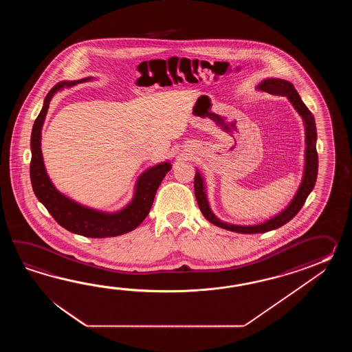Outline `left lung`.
I'll return each instance as SVG.
<instances>
[{"instance_id": "obj_1", "label": "left lung", "mask_w": 352, "mask_h": 352, "mask_svg": "<svg viewBox=\"0 0 352 352\" xmlns=\"http://www.w3.org/2000/svg\"><path fill=\"white\" fill-rule=\"evenodd\" d=\"M256 89L267 91V93L274 94V96L288 98V100L292 103L294 109L302 117L303 123H305V131H306V155H305L306 164H305L303 179H302L298 191H297V194L294 195L291 204L282 212H279L278 215L264 221L262 224L248 225V226L247 225L224 223L219 217H215V214L210 209L204 179L200 173L196 171L194 179L195 196H196L197 205L201 210L202 215L206 217L211 224L217 225L219 228H223V229L230 230V232H241V234L270 232V230L280 228L282 225L288 223L289 220H292L293 217L298 214L299 210L302 209V206L305 205L308 195L311 194V191L314 190L316 179H317V171H318V155L316 150L317 131H316L314 114L309 112L306 104L302 102V99L299 97L297 90L294 89L292 82H287L283 79L270 78V79H265L264 82H261L256 87Z\"/></svg>"}]
</instances>
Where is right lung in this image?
<instances>
[{
	"label": "right lung",
	"instance_id": "right-lung-1",
	"mask_svg": "<svg viewBox=\"0 0 352 352\" xmlns=\"http://www.w3.org/2000/svg\"><path fill=\"white\" fill-rule=\"evenodd\" d=\"M88 80H91V78H84L76 82H60L47 93L31 132V185L38 201L45 206L56 223L69 232L87 238H111L132 232L146 219L158 186L166 173L171 170V165L170 162H161L146 170L137 179L132 201L117 212L90 209L70 200L65 195L60 194L46 173L41 153V128L54 94L64 87H72L75 82Z\"/></svg>",
	"mask_w": 352,
	"mask_h": 352
}]
</instances>
